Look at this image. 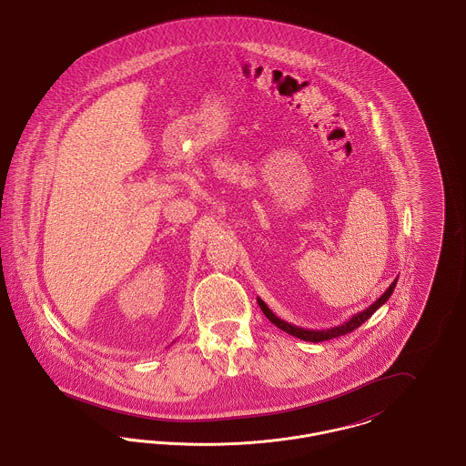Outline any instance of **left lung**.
<instances>
[{"label":"left lung","mask_w":466,"mask_h":466,"mask_svg":"<svg viewBox=\"0 0 466 466\" xmlns=\"http://www.w3.org/2000/svg\"><path fill=\"white\" fill-rule=\"evenodd\" d=\"M397 281H399V278L390 285V289H386L379 299H377L376 302L372 304V306H369L367 309L361 310V312H356L355 316H351L348 321H344L342 325H339V327H332V329H327V330H308V329H300V327H295V325H291V323H287V321H283L281 318H278L272 310L267 308L266 302L262 300V299H257V302H258V306H260V309L262 312L266 314L267 319L270 321V323H274L278 329H281L283 332L289 333V335H293V337H299V339H302V340H308V342H321V340H329V339H335V337H340V335H346V333L353 332L355 329H358L361 323H365L374 312H376L382 304H386L388 302V299L391 297V293H393V289L397 287Z\"/></svg>","instance_id":"left-lung-1"}]
</instances>
